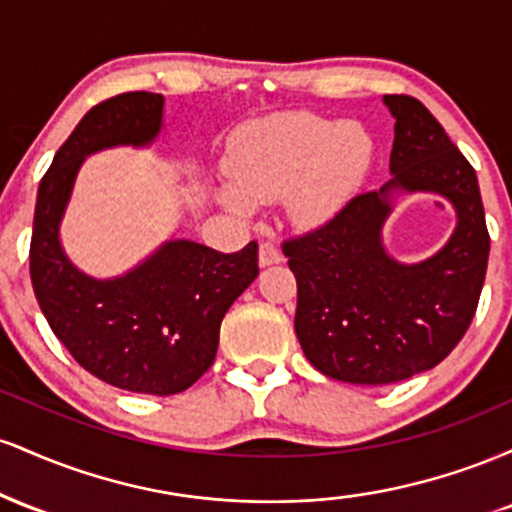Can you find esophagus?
I'll return each instance as SVG.
<instances>
[{"label":"esophagus","mask_w":512,"mask_h":512,"mask_svg":"<svg viewBox=\"0 0 512 512\" xmlns=\"http://www.w3.org/2000/svg\"><path fill=\"white\" fill-rule=\"evenodd\" d=\"M284 257H281V250L276 248L274 243H269V240H264L260 245V264L262 267H269V264H279Z\"/></svg>","instance_id":"esophagus-1"}]
</instances>
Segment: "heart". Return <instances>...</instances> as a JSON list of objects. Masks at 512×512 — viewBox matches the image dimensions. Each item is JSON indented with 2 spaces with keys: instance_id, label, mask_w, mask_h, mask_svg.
<instances>
[{
  "instance_id": "obj_1",
  "label": "heart",
  "mask_w": 512,
  "mask_h": 512,
  "mask_svg": "<svg viewBox=\"0 0 512 512\" xmlns=\"http://www.w3.org/2000/svg\"><path fill=\"white\" fill-rule=\"evenodd\" d=\"M373 142L361 127L291 110L240 125L228 139L221 199L231 209L289 195L296 219H330L366 178Z\"/></svg>"
}]
</instances>
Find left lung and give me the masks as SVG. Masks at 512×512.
<instances>
[{"instance_id": "left-lung-1", "label": "left lung", "mask_w": 512, "mask_h": 512, "mask_svg": "<svg viewBox=\"0 0 512 512\" xmlns=\"http://www.w3.org/2000/svg\"><path fill=\"white\" fill-rule=\"evenodd\" d=\"M395 117L392 180L346 202L325 226L281 248L298 284L296 334L327 378L387 385L438 366L477 313L491 238L474 168L411 96L383 98ZM399 191L450 198L458 226L436 256L392 261L382 226Z\"/></svg>"}]
</instances>
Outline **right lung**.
I'll return each instance as SVG.
<instances>
[{"instance_id": "1", "label": "right lung", "mask_w": 512, "mask_h": 512, "mask_svg": "<svg viewBox=\"0 0 512 512\" xmlns=\"http://www.w3.org/2000/svg\"><path fill=\"white\" fill-rule=\"evenodd\" d=\"M163 125V96L129 91L93 105L43 175L31 236L35 298L55 337L103 383L142 395H178L214 363L226 310L260 274L257 243L211 250L168 240L115 279H93L60 245V223L86 156L146 146Z\"/></svg>"}]
</instances>
